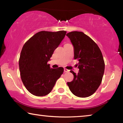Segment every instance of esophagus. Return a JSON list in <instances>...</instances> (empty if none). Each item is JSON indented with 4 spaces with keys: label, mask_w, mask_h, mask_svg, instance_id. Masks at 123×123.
I'll list each match as a JSON object with an SVG mask.
<instances>
[{
    "label": "esophagus",
    "mask_w": 123,
    "mask_h": 123,
    "mask_svg": "<svg viewBox=\"0 0 123 123\" xmlns=\"http://www.w3.org/2000/svg\"><path fill=\"white\" fill-rule=\"evenodd\" d=\"M64 72L65 73H67V72H69V70H68L67 69H66V68H64Z\"/></svg>",
    "instance_id": "obj_1"
}]
</instances>
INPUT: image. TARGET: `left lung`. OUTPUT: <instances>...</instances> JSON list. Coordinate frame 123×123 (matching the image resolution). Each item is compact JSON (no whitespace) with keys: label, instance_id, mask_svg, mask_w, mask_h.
Returning <instances> with one entry per match:
<instances>
[{"label":"left lung","instance_id":"8db88e82","mask_svg":"<svg viewBox=\"0 0 123 123\" xmlns=\"http://www.w3.org/2000/svg\"><path fill=\"white\" fill-rule=\"evenodd\" d=\"M74 46V59L78 60L79 72L74 75L73 80L68 82L70 91L80 98L91 96L95 92L103 79L105 62L100 49L90 37L80 31L66 35Z\"/></svg>","mask_w":123,"mask_h":123}]
</instances>
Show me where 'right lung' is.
Returning a JSON list of instances; mask_svg holds the SVG:
<instances>
[{
    "instance_id": "add662e5",
    "label": "right lung",
    "mask_w": 123,
    "mask_h": 123,
    "mask_svg": "<svg viewBox=\"0 0 123 123\" xmlns=\"http://www.w3.org/2000/svg\"><path fill=\"white\" fill-rule=\"evenodd\" d=\"M42 31L27 41L22 48L19 60L20 78L29 92L37 97L50 92L64 69L50 68L47 62L66 34Z\"/></svg>"
}]
</instances>
